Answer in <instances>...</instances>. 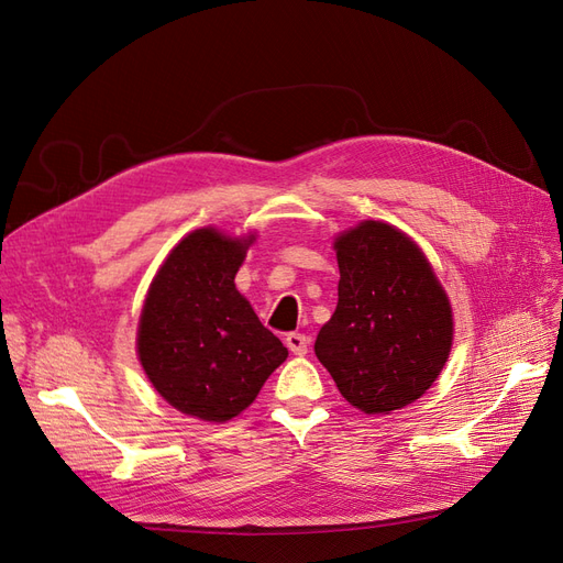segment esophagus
Returning <instances> with one entry per match:
<instances>
[{
  "label": "esophagus",
  "instance_id": "34e87169",
  "mask_svg": "<svg viewBox=\"0 0 563 563\" xmlns=\"http://www.w3.org/2000/svg\"><path fill=\"white\" fill-rule=\"evenodd\" d=\"M286 347L291 350L294 354H298V356H302V354H308V350H310V340H308V335L305 333H288L286 335Z\"/></svg>",
  "mask_w": 563,
  "mask_h": 563
}]
</instances>
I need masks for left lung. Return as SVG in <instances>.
<instances>
[{
	"label": "left lung",
	"mask_w": 563,
	"mask_h": 563,
	"mask_svg": "<svg viewBox=\"0 0 563 563\" xmlns=\"http://www.w3.org/2000/svg\"><path fill=\"white\" fill-rule=\"evenodd\" d=\"M335 255L338 308L314 354L352 406L397 411L420 399L449 360V298L422 251L380 220L340 234Z\"/></svg>",
	"instance_id": "1"
}]
</instances>
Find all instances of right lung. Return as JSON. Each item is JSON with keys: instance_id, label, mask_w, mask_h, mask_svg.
Listing matches in <instances>:
<instances>
[{"instance_id": "obj_1", "label": "right lung", "mask_w": 563, "mask_h": 563, "mask_svg": "<svg viewBox=\"0 0 563 563\" xmlns=\"http://www.w3.org/2000/svg\"><path fill=\"white\" fill-rule=\"evenodd\" d=\"M251 242L211 228L187 234L143 305L139 356L150 383L178 411L209 422L240 416L288 356L234 286Z\"/></svg>"}]
</instances>
